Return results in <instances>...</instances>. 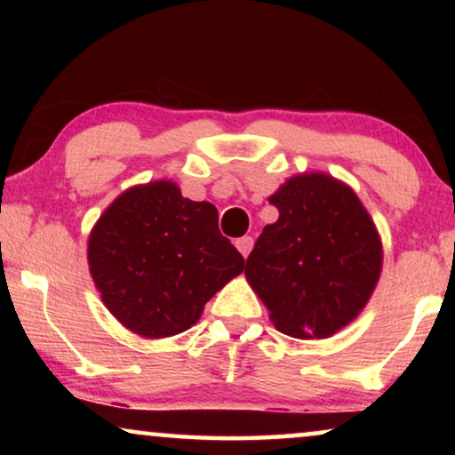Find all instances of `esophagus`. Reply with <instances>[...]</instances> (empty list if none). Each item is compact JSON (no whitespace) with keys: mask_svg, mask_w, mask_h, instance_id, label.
Wrapping results in <instances>:
<instances>
[{"mask_svg":"<svg viewBox=\"0 0 455 455\" xmlns=\"http://www.w3.org/2000/svg\"><path fill=\"white\" fill-rule=\"evenodd\" d=\"M252 244H254V240H252V235H244V238H238L235 240V248H238V251L242 252V257H248V252L252 251Z\"/></svg>","mask_w":455,"mask_h":455,"instance_id":"esophagus-1","label":"esophagus"}]
</instances>
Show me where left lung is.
I'll return each mask as SVG.
<instances>
[{
    "label": "left lung",
    "instance_id": "1",
    "mask_svg": "<svg viewBox=\"0 0 455 455\" xmlns=\"http://www.w3.org/2000/svg\"><path fill=\"white\" fill-rule=\"evenodd\" d=\"M279 220L246 259L251 282L285 335L327 338L364 308L381 273V240L358 196L323 173L290 178L269 198Z\"/></svg>",
    "mask_w": 455,
    "mask_h": 455
}]
</instances>
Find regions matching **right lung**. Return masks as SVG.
Segmentation results:
<instances>
[{"label": "right lung", "instance_id": "obj_1", "mask_svg": "<svg viewBox=\"0 0 455 455\" xmlns=\"http://www.w3.org/2000/svg\"><path fill=\"white\" fill-rule=\"evenodd\" d=\"M89 265L122 325L167 338L195 325L209 298L240 275L244 257L221 235L213 204L161 180L111 203L91 232Z\"/></svg>", "mask_w": 455, "mask_h": 455}]
</instances>
